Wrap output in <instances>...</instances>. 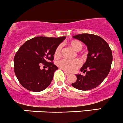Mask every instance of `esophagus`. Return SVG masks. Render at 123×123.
I'll return each mask as SVG.
<instances>
[{
  "mask_svg": "<svg viewBox=\"0 0 123 123\" xmlns=\"http://www.w3.org/2000/svg\"><path fill=\"white\" fill-rule=\"evenodd\" d=\"M64 73H65V74H66V75H67V76H69V73H68V72H67V71H64Z\"/></svg>",
  "mask_w": 123,
  "mask_h": 123,
  "instance_id": "esophagus-1",
  "label": "esophagus"
}]
</instances>
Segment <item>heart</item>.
<instances>
[{
	"label": "heart",
	"mask_w": 123,
	"mask_h": 123,
	"mask_svg": "<svg viewBox=\"0 0 123 123\" xmlns=\"http://www.w3.org/2000/svg\"><path fill=\"white\" fill-rule=\"evenodd\" d=\"M69 45L76 51L81 50L83 47L82 43L81 41L76 39L70 41L69 42ZM62 50L63 45L60 44L55 49V53H54L55 57L56 58L60 57L62 54ZM56 65L60 68L62 69L64 71H67V72H72L81 67V62L80 60L78 58L73 60H68L65 58H62L57 61Z\"/></svg>",
	"instance_id": "b5f03b06"
}]
</instances>
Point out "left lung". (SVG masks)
Wrapping results in <instances>:
<instances>
[{
	"mask_svg": "<svg viewBox=\"0 0 123 123\" xmlns=\"http://www.w3.org/2000/svg\"><path fill=\"white\" fill-rule=\"evenodd\" d=\"M74 38L82 41L89 50L87 58L73 87L81 91H89L100 85L110 71L112 52L108 43L101 37L92 34H79Z\"/></svg>",
	"mask_w": 123,
	"mask_h": 123,
	"instance_id": "8db88e82",
	"label": "left lung"
}]
</instances>
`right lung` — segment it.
<instances>
[{
    "label": "right lung",
    "mask_w": 123,
    "mask_h": 123,
    "mask_svg": "<svg viewBox=\"0 0 123 123\" xmlns=\"http://www.w3.org/2000/svg\"><path fill=\"white\" fill-rule=\"evenodd\" d=\"M65 39L38 36L21 45L14 57V71L23 87L33 92L46 89L58 69L53 62L55 49ZM41 66L48 68L42 70Z\"/></svg>",
    "instance_id": "add662e5"
}]
</instances>
